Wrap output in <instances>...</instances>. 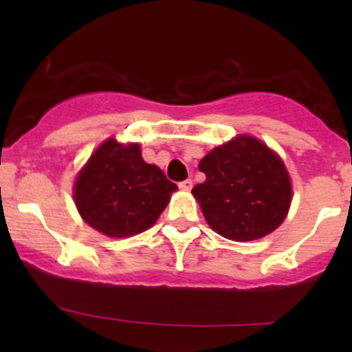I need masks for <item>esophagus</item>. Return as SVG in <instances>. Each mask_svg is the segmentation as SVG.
I'll return each mask as SVG.
<instances>
[{
  "label": "esophagus",
  "mask_w": 352,
  "mask_h": 352,
  "mask_svg": "<svg viewBox=\"0 0 352 352\" xmlns=\"http://www.w3.org/2000/svg\"><path fill=\"white\" fill-rule=\"evenodd\" d=\"M179 187L182 188V190H190L193 187V182L190 180V179H187V180H184V182H180L179 184Z\"/></svg>",
  "instance_id": "obj_1"
}]
</instances>
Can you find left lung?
<instances>
[{"instance_id": "8db88e82", "label": "left lung", "mask_w": 352, "mask_h": 352, "mask_svg": "<svg viewBox=\"0 0 352 352\" xmlns=\"http://www.w3.org/2000/svg\"><path fill=\"white\" fill-rule=\"evenodd\" d=\"M199 168L207 179L192 193L218 235L258 240L283 223L292 204V182L280 157L261 140L236 137L207 153Z\"/></svg>"}]
</instances>
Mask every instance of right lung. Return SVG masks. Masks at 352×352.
I'll return each instance as SVG.
<instances>
[{
  "mask_svg": "<svg viewBox=\"0 0 352 352\" xmlns=\"http://www.w3.org/2000/svg\"><path fill=\"white\" fill-rule=\"evenodd\" d=\"M177 185L145 164L137 144L107 139L91 155L74 185V200L87 225L112 238L151 228Z\"/></svg>",
  "mask_w": 352,
  "mask_h": 352,
  "instance_id": "1",
  "label": "right lung"
}]
</instances>
